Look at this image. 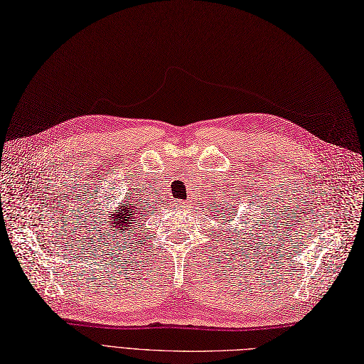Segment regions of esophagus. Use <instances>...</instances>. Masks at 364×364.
Returning <instances> with one entry per match:
<instances>
[{"label": "esophagus", "mask_w": 364, "mask_h": 364, "mask_svg": "<svg viewBox=\"0 0 364 364\" xmlns=\"http://www.w3.org/2000/svg\"><path fill=\"white\" fill-rule=\"evenodd\" d=\"M172 205L177 207V208H183V207L187 205V203H186V200H181V199H173L172 200Z\"/></svg>", "instance_id": "34e87169"}]
</instances>
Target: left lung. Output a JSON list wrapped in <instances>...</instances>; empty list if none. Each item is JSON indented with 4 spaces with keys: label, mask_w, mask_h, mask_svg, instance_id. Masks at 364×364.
<instances>
[{
    "label": "left lung",
    "mask_w": 364,
    "mask_h": 364,
    "mask_svg": "<svg viewBox=\"0 0 364 364\" xmlns=\"http://www.w3.org/2000/svg\"><path fill=\"white\" fill-rule=\"evenodd\" d=\"M220 214H223V213H220Z\"/></svg>",
    "instance_id": "obj_1"
}]
</instances>
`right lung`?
Instances as JSON below:
<instances>
[{"mask_svg": "<svg viewBox=\"0 0 364 364\" xmlns=\"http://www.w3.org/2000/svg\"><path fill=\"white\" fill-rule=\"evenodd\" d=\"M106 213H109L110 216L106 217ZM142 216L144 208L138 207V200L133 196H124L123 203L112 211L105 214L100 211L94 213L90 225L94 228V231L99 232L97 235L102 237L103 243L109 246L115 243L118 249H126L124 241L132 240V237L136 235L138 223L141 222Z\"/></svg>", "mask_w": 364, "mask_h": 364, "instance_id": "1", "label": "right lung"}]
</instances>
